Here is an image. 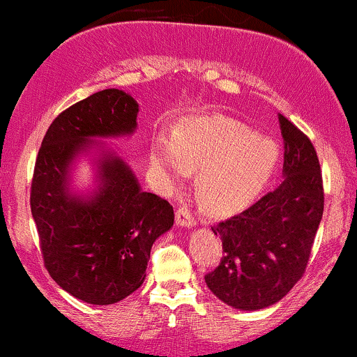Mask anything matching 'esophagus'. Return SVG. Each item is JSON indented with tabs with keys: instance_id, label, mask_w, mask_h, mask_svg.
I'll use <instances>...</instances> for the list:
<instances>
[{
	"instance_id": "obj_1",
	"label": "esophagus",
	"mask_w": 357,
	"mask_h": 357,
	"mask_svg": "<svg viewBox=\"0 0 357 357\" xmlns=\"http://www.w3.org/2000/svg\"><path fill=\"white\" fill-rule=\"evenodd\" d=\"M176 223L179 227H192V225H196V220L186 206H179L178 211H176Z\"/></svg>"
}]
</instances>
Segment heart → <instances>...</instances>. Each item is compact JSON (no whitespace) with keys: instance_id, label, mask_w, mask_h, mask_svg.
Segmentation results:
<instances>
[{"instance_id":"1","label":"heart","mask_w":357,"mask_h":357,"mask_svg":"<svg viewBox=\"0 0 357 357\" xmlns=\"http://www.w3.org/2000/svg\"><path fill=\"white\" fill-rule=\"evenodd\" d=\"M280 151L273 139L253 134L227 116L199 117L179 127L174 137H155L151 161L166 181L198 169L196 188L213 211L227 213L252 202L270 181Z\"/></svg>"}]
</instances>
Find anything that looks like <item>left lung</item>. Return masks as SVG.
I'll return each instance as SVG.
<instances>
[{
  "instance_id": "left-lung-1",
  "label": "left lung",
  "mask_w": 357,
  "mask_h": 357,
  "mask_svg": "<svg viewBox=\"0 0 357 357\" xmlns=\"http://www.w3.org/2000/svg\"><path fill=\"white\" fill-rule=\"evenodd\" d=\"M285 179L252 206L213 225L223 257L204 275L216 297L241 310L280 301L301 280L324 213L322 171L310 139L278 114Z\"/></svg>"
}]
</instances>
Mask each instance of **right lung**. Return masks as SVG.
Wrapping results in <instances>:
<instances>
[{"label": "right lung", "instance_id": "right-lung-1", "mask_svg": "<svg viewBox=\"0 0 357 357\" xmlns=\"http://www.w3.org/2000/svg\"><path fill=\"white\" fill-rule=\"evenodd\" d=\"M137 112V102L122 90L92 93L55 117L36 155L30 206L45 268L61 289L89 304H116L137 290L151 247L174 223L173 206L141 191L117 155L100 162V190L89 202L68 195L75 154L90 137L132 132Z\"/></svg>", "mask_w": 357, "mask_h": 357}]
</instances>
